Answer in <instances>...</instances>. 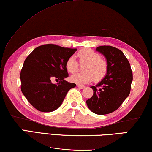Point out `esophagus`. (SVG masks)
<instances>
[{
    "mask_svg": "<svg viewBox=\"0 0 152 152\" xmlns=\"http://www.w3.org/2000/svg\"><path fill=\"white\" fill-rule=\"evenodd\" d=\"M77 86H78V87L79 88H80V89H83V88H85V86H83V85H77Z\"/></svg>",
    "mask_w": 152,
    "mask_h": 152,
    "instance_id": "esophagus-1",
    "label": "esophagus"
}]
</instances>
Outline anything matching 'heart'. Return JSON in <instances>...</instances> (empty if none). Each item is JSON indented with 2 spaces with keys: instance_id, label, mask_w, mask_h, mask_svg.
I'll return each mask as SVG.
<instances>
[{
  "instance_id": "1",
  "label": "heart",
  "mask_w": 152,
  "mask_h": 152,
  "mask_svg": "<svg viewBox=\"0 0 152 152\" xmlns=\"http://www.w3.org/2000/svg\"><path fill=\"white\" fill-rule=\"evenodd\" d=\"M80 64H86L83 66L84 72H77L70 77V80L78 85H85L92 81H101L107 72V62L101 59L100 55L94 50L85 49L78 53ZM67 72L74 73L78 69V63L74 56L69 57L66 62Z\"/></svg>"
}]
</instances>
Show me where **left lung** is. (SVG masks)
<instances>
[{
    "mask_svg": "<svg viewBox=\"0 0 152 152\" xmlns=\"http://www.w3.org/2000/svg\"><path fill=\"white\" fill-rule=\"evenodd\" d=\"M96 50L106 59L107 72L97 86L91 87L93 95L86 100V104L96 114H107L116 110L129 95L132 73L128 59L120 49L101 46Z\"/></svg>",
    "mask_w": 152,
    "mask_h": 152,
    "instance_id": "8db88e82",
    "label": "left lung"
}]
</instances>
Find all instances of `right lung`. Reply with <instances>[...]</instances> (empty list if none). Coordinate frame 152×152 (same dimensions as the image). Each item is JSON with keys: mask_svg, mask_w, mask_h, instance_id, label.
Returning a JSON list of instances; mask_svg holds the SVG:
<instances>
[{"mask_svg": "<svg viewBox=\"0 0 152 152\" xmlns=\"http://www.w3.org/2000/svg\"><path fill=\"white\" fill-rule=\"evenodd\" d=\"M77 50L47 44L34 49L24 61L20 74L21 90L32 106L42 112L57 110L68 91L76 84L68 83L67 59ZM55 79L57 84L51 81Z\"/></svg>", "mask_w": 152, "mask_h": 152, "instance_id": "right-lung-1", "label": "right lung"}]
</instances>
